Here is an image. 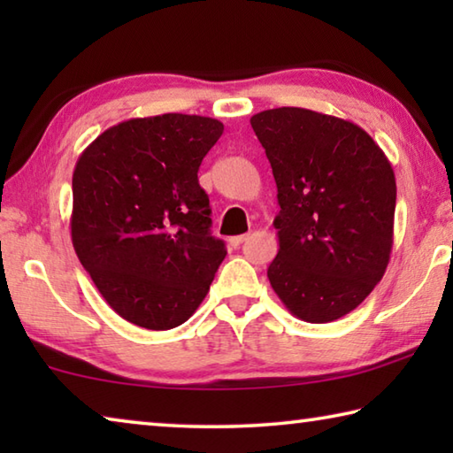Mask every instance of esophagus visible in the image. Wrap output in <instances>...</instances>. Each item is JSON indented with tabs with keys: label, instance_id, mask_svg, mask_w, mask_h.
Here are the masks:
<instances>
[{
	"label": "esophagus",
	"instance_id": "1",
	"mask_svg": "<svg viewBox=\"0 0 453 453\" xmlns=\"http://www.w3.org/2000/svg\"><path fill=\"white\" fill-rule=\"evenodd\" d=\"M250 235H235V237H232V240H229V245H232V248H240V245L248 240Z\"/></svg>",
	"mask_w": 453,
	"mask_h": 453
}]
</instances>
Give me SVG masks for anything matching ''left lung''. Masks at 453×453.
<instances>
[{"label": "left lung", "mask_w": 453, "mask_h": 453, "mask_svg": "<svg viewBox=\"0 0 453 453\" xmlns=\"http://www.w3.org/2000/svg\"><path fill=\"white\" fill-rule=\"evenodd\" d=\"M250 124L278 186L272 288L296 318L340 319L372 294L389 264L392 164L370 134L327 113L275 107Z\"/></svg>", "instance_id": "left-lung-1"}]
</instances>
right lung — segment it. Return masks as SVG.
Masks as SVG:
<instances>
[{"label": "right lung", "mask_w": 453, "mask_h": 453, "mask_svg": "<svg viewBox=\"0 0 453 453\" xmlns=\"http://www.w3.org/2000/svg\"><path fill=\"white\" fill-rule=\"evenodd\" d=\"M221 134L213 118H134L97 135L75 164L73 250L110 308L135 326L188 321L224 262L197 181Z\"/></svg>", "instance_id": "obj_1"}]
</instances>
